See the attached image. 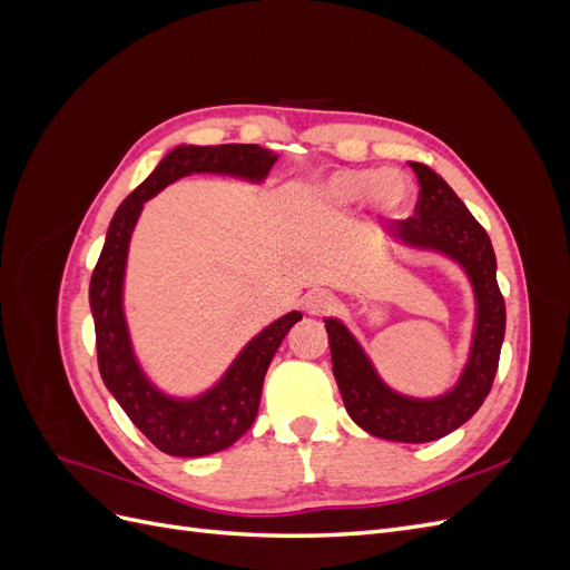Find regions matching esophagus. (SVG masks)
I'll return each mask as SVG.
<instances>
[{
	"label": "esophagus",
	"mask_w": 570,
	"mask_h": 570,
	"mask_svg": "<svg viewBox=\"0 0 570 570\" xmlns=\"http://www.w3.org/2000/svg\"><path fill=\"white\" fill-rule=\"evenodd\" d=\"M333 306H335V297L325 289H314L304 297L306 314H312V316H323L327 312H333Z\"/></svg>",
	"instance_id": "obj_1"
}]
</instances>
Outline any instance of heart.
<instances>
[{"label": "heart", "instance_id": "1", "mask_svg": "<svg viewBox=\"0 0 570 570\" xmlns=\"http://www.w3.org/2000/svg\"><path fill=\"white\" fill-rule=\"evenodd\" d=\"M323 197L333 204H354L366 197L375 212L390 216L409 204L411 185L400 170L375 174V170L344 168L325 180Z\"/></svg>", "mask_w": 570, "mask_h": 570}]
</instances>
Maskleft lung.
<instances>
[{"instance_id":"obj_1","label":"left lung","mask_w":570,"mask_h":570,"mask_svg":"<svg viewBox=\"0 0 570 570\" xmlns=\"http://www.w3.org/2000/svg\"><path fill=\"white\" fill-rule=\"evenodd\" d=\"M409 164L421 185L416 212L406 220L392 223L387 230L404 245L454 258L471 278L478 318L469 364L452 392L435 400H413L377 377L361 344L337 318H325V331L335 381L352 421L375 438L419 444L450 435L485 402L504 342L507 306L497 285V258L485 228L433 168Z\"/></svg>"}]
</instances>
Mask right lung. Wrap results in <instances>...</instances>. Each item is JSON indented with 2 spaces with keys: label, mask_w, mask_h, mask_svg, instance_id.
I'll use <instances>...</instances> for the list:
<instances>
[{
  "label": "right lung",
  "mask_w": 570,
  "mask_h": 570,
  "mask_svg": "<svg viewBox=\"0 0 570 570\" xmlns=\"http://www.w3.org/2000/svg\"><path fill=\"white\" fill-rule=\"evenodd\" d=\"M273 151L258 145H183L168 151L118 206L109 223L105 249L92 271L90 308L95 318L97 364L101 381L140 428V433L170 456H206L226 450L252 428L262 402L264 375L278 352L289 327L302 321L299 312H289L273 321L239 352L226 375L195 400H174L154 387L137 358L124 316V278L130 235L142 212V204L178 178L189 174H223L252 183H262L273 164Z\"/></svg>",
  "instance_id": "obj_1"
}]
</instances>
